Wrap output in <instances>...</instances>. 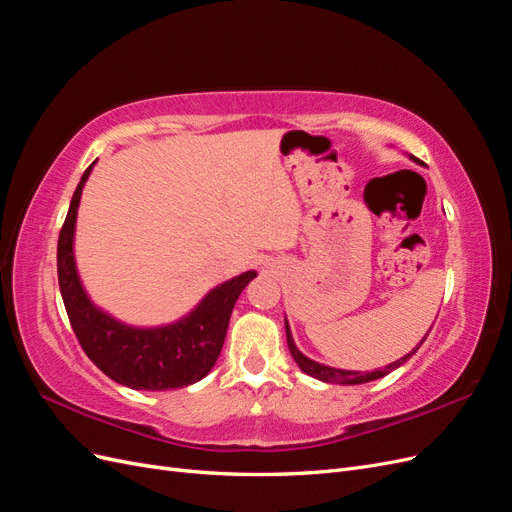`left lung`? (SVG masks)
Segmentation results:
<instances>
[{
	"instance_id": "8db88e82",
	"label": "left lung",
	"mask_w": 512,
	"mask_h": 512,
	"mask_svg": "<svg viewBox=\"0 0 512 512\" xmlns=\"http://www.w3.org/2000/svg\"><path fill=\"white\" fill-rule=\"evenodd\" d=\"M286 339H288V350H290V354H292V359L297 361V365L305 371L307 376H312V378H318V380H322V382H335V384H363V382H371V380H378V378H382V376H386L389 374V371H393V369H397L399 365H404L410 356L421 348V344H418L416 348H414V352H410V354H406V356H401L399 361H395V363H391V365H386L384 369H378V371H371V374H365V371H346V369H333V367H327V365H320V363H316V361H309L307 356H303L299 350H297V346H294V342H292V335H290V329H288V322H286Z\"/></svg>"
}]
</instances>
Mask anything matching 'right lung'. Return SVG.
Wrapping results in <instances>:
<instances>
[{
    "label": "right lung",
    "mask_w": 512,
    "mask_h": 512,
    "mask_svg": "<svg viewBox=\"0 0 512 512\" xmlns=\"http://www.w3.org/2000/svg\"><path fill=\"white\" fill-rule=\"evenodd\" d=\"M91 166L76 185L57 241V280L72 331L94 365L123 386L166 391L194 384L205 378L218 361L232 307L256 273L247 271L211 290L188 318L170 327L132 329L106 316L87 299L72 254L76 209Z\"/></svg>",
    "instance_id": "add662e5"
}]
</instances>
